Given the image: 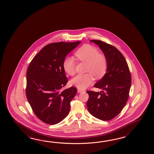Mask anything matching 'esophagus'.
Instances as JSON below:
<instances>
[{
    "label": "esophagus",
    "mask_w": 154,
    "mask_h": 154,
    "mask_svg": "<svg viewBox=\"0 0 154 154\" xmlns=\"http://www.w3.org/2000/svg\"><path fill=\"white\" fill-rule=\"evenodd\" d=\"M78 92L79 93H82V92H85V91L84 90L78 88Z\"/></svg>",
    "instance_id": "esophagus-1"
}]
</instances>
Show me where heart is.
Instances as JSON below:
<instances>
[{
  "label": "heart",
  "mask_w": 154,
  "mask_h": 154,
  "mask_svg": "<svg viewBox=\"0 0 154 154\" xmlns=\"http://www.w3.org/2000/svg\"><path fill=\"white\" fill-rule=\"evenodd\" d=\"M76 57L82 62L87 63L85 74H79L71 80L72 85L80 89L87 88L94 82V76L100 78L107 69V60L103 54L99 53L97 48L90 45H84L75 52ZM76 63L72 57L66 58L63 62V68L69 75L75 73Z\"/></svg>",
  "instance_id": "heart-1"
}]
</instances>
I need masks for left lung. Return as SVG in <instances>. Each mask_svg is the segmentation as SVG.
I'll return each instance as SVG.
<instances>
[{
    "label": "left lung",
    "mask_w": 154,
    "mask_h": 154,
    "mask_svg": "<svg viewBox=\"0 0 154 154\" xmlns=\"http://www.w3.org/2000/svg\"><path fill=\"white\" fill-rule=\"evenodd\" d=\"M104 53L107 60L105 75L94 87L103 90L88 91L87 107L91 115L103 121L115 118L121 112L128 101L131 86V74L124 56L114 46L100 40L90 41Z\"/></svg>",
    "instance_id": "obj_1"
}]
</instances>
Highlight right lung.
Wrapping results in <instances>:
<instances>
[{"mask_svg": "<svg viewBox=\"0 0 154 154\" xmlns=\"http://www.w3.org/2000/svg\"><path fill=\"white\" fill-rule=\"evenodd\" d=\"M81 43H52L45 46L29 63L26 72V94L36 116L48 125H56L68 115L77 89L62 90L68 82L63 62Z\"/></svg>", "mask_w": 154, "mask_h": 154, "instance_id": "add662e5", "label": "right lung"}]
</instances>
